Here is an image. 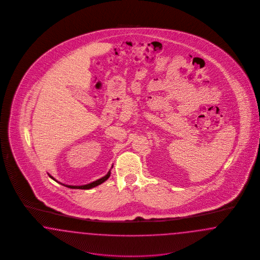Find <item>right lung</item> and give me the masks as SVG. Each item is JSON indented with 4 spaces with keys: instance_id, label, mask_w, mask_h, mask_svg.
Returning a JSON list of instances; mask_svg holds the SVG:
<instances>
[{
    "instance_id": "add662e5",
    "label": "right lung",
    "mask_w": 260,
    "mask_h": 260,
    "mask_svg": "<svg viewBox=\"0 0 260 260\" xmlns=\"http://www.w3.org/2000/svg\"><path fill=\"white\" fill-rule=\"evenodd\" d=\"M110 176V171L105 175V176L103 177V178H101V179H99V180H96V181H94L93 183H90V184H88V185H84V186H68V185H63V186H66V187H70V188H81V189H89V188H92V187H96V186H99V185H101V184H103L104 181H106L108 178ZM50 178H52L53 180H55L54 178H53L51 175H49ZM56 181V180H55Z\"/></svg>"
}]
</instances>
